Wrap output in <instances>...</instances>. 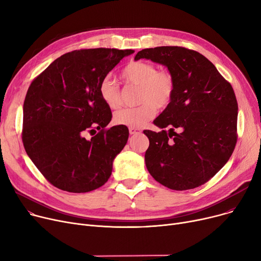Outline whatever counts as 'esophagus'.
<instances>
[{
    "mask_svg": "<svg viewBox=\"0 0 261 261\" xmlns=\"http://www.w3.org/2000/svg\"><path fill=\"white\" fill-rule=\"evenodd\" d=\"M129 132L130 134H138L141 132V130L139 128H129Z\"/></svg>",
    "mask_w": 261,
    "mask_h": 261,
    "instance_id": "obj_1",
    "label": "esophagus"
}]
</instances>
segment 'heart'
<instances>
[{
	"mask_svg": "<svg viewBox=\"0 0 261 261\" xmlns=\"http://www.w3.org/2000/svg\"><path fill=\"white\" fill-rule=\"evenodd\" d=\"M121 76L128 86L139 88L138 102L141 106L116 112L114 114L116 125L141 128L153 118L156 109H165L173 98L175 91L173 75L166 70L158 71L153 63L142 60L131 61L122 70ZM98 93L109 109L116 110L121 106L120 88L110 76L101 79Z\"/></svg>",
	"mask_w": 261,
	"mask_h": 261,
	"instance_id": "obj_1",
	"label": "heart"
}]
</instances>
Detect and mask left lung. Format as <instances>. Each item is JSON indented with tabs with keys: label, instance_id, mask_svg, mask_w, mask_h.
I'll list each match as a JSON object with an SVG mask.
<instances>
[{
	"label": "left lung",
	"instance_id": "8db88e82",
	"mask_svg": "<svg viewBox=\"0 0 261 261\" xmlns=\"http://www.w3.org/2000/svg\"><path fill=\"white\" fill-rule=\"evenodd\" d=\"M142 58L165 65L175 79L171 102L153 121L162 131H144L149 139L146 167L170 189L199 187L225 165L235 149L238 103L234 90L196 50L159 46L140 50L134 60Z\"/></svg>",
	"mask_w": 261,
	"mask_h": 261
}]
</instances>
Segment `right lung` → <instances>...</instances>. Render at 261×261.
I'll list each match as a JSON object with an SVG mask.
<instances>
[{"label":"right lung","instance_id":"1","mask_svg":"<svg viewBox=\"0 0 261 261\" xmlns=\"http://www.w3.org/2000/svg\"><path fill=\"white\" fill-rule=\"evenodd\" d=\"M133 49L73 50L31 84L23 105L22 141L39 171L55 187L88 193L102 186L127 144L125 126L106 128L112 112L101 100L102 78ZM97 128V135H93ZM92 138L88 140L85 134Z\"/></svg>","mask_w":261,"mask_h":261}]
</instances>
